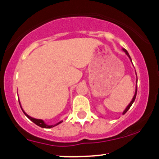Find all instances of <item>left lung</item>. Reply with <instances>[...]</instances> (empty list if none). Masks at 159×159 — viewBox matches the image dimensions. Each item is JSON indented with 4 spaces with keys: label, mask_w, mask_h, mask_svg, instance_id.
Listing matches in <instances>:
<instances>
[{
    "label": "left lung",
    "mask_w": 159,
    "mask_h": 159,
    "mask_svg": "<svg viewBox=\"0 0 159 159\" xmlns=\"http://www.w3.org/2000/svg\"><path fill=\"white\" fill-rule=\"evenodd\" d=\"M123 51H124V52L126 53V54H127V55L128 56V57H129V60H130L131 61V62H132V60H131V57H130V56H129V53L127 52V51L126 50L125 48H123ZM136 83H137V79H136ZM136 93H137V84H136V92H135V95H134V98H133V99H132V101H131L130 102V103L129 104V105H128V106L126 107V109L125 110H124V111L123 112V114H126L127 113V111L128 110H129V107H131V105H133V103H134V101H135V98H136Z\"/></svg>",
    "instance_id": "obj_1"
}]
</instances>
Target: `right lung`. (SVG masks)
Wrapping results in <instances>:
<instances>
[{"instance_id":"1","label":"right lung","mask_w":159,"mask_h":159,"mask_svg":"<svg viewBox=\"0 0 159 159\" xmlns=\"http://www.w3.org/2000/svg\"><path fill=\"white\" fill-rule=\"evenodd\" d=\"M19 103H20V101H19ZM20 107H21L22 111H23V113L25 114V115L26 116V117H28V118L30 119V120H32V122L35 123V124H36V125H38V126H39V127H42V128H52V127H55V126L58 125V124H61V123H62V122H63V120H61V121H60L59 123H57V124H54V125H48V124H46L44 122V121L42 120H40V119H35V118H33V117H30V116H29L28 114H27L26 113H25V112L23 110V108H22V107H21V105H20Z\"/></svg>"}]
</instances>
